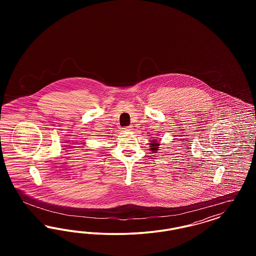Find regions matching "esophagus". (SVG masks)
Returning a JSON list of instances; mask_svg holds the SVG:
<instances>
[{"label":"esophagus","instance_id":"34e87169","mask_svg":"<svg viewBox=\"0 0 256 256\" xmlns=\"http://www.w3.org/2000/svg\"><path fill=\"white\" fill-rule=\"evenodd\" d=\"M124 130H132V126H126V128H124Z\"/></svg>","mask_w":256,"mask_h":256}]
</instances>
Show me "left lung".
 <instances>
[{
    "mask_svg": "<svg viewBox=\"0 0 256 256\" xmlns=\"http://www.w3.org/2000/svg\"><path fill=\"white\" fill-rule=\"evenodd\" d=\"M159 145H160V144H159L158 140H150V150H152V152L156 154V152L158 150Z\"/></svg>",
    "mask_w": 256,
    "mask_h": 256,
    "instance_id": "left-lung-1",
    "label": "left lung"
}]
</instances>
